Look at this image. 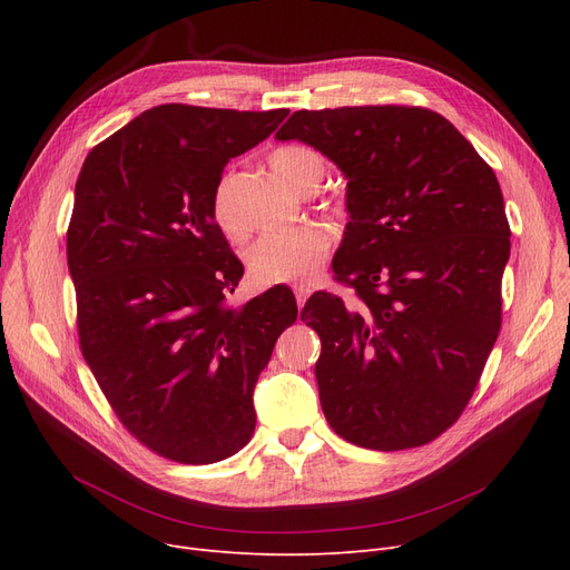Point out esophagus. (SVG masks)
<instances>
[{"instance_id": "1", "label": "esophagus", "mask_w": 570, "mask_h": 570, "mask_svg": "<svg viewBox=\"0 0 570 570\" xmlns=\"http://www.w3.org/2000/svg\"><path fill=\"white\" fill-rule=\"evenodd\" d=\"M293 293H295L297 307H303L305 301H307V295L312 293V288H309V284H295V286H293Z\"/></svg>"}]
</instances>
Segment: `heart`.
<instances>
[{"label":"heart","mask_w":570,"mask_h":570,"mask_svg":"<svg viewBox=\"0 0 570 570\" xmlns=\"http://www.w3.org/2000/svg\"><path fill=\"white\" fill-rule=\"evenodd\" d=\"M269 168L295 191L318 187L323 159L307 145H282L267 157ZM213 219L230 239H245L247 226L239 224L228 196V183L222 179L213 194ZM333 249V235L318 224H305L263 235L247 252V265L256 284H286L312 279Z\"/></svg>","instance_id":"obj_1"}]
</instances>
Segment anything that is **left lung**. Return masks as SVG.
<instances>
[{
  "mask_svg": "<svg viewBox=\"0 0 570 570\" xmlns=\"http://www.w3.org/2000/svg\"><path fill=\"white\" fill-rule=\"evenodd\" d=\"M303 140L348 177L351 222L335 282L301 318L321 337L316 383L331 428L372 451H406L458 423L501 331L511 226L490 164L423 106L295 110Z\"/></svg>",
  "mask_w": 570,
  "mask_h": 570,
  "instance_id": "1",
  "label": "left lung"
}]
</instances>
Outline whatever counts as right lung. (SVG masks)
<instances>
[{
	"mask_svg": "<svg viewBox=\"0 0 570 570\" xmlns=\"http://www.w3.org/2000/svg\"><path fill=\"white\" fill-rule=\"evenodd\" d=\"M286 115L164 104L92 147L78 175L67 261L82 357L125 430L179 464L249 443L254 385L297 318L286 286L228 303L245 267L213 219L228 159Z\"/></svg>",
	"mask_w": 570,
	"mask_h": 570,
	"instance_id": "right-lung-1",
	"label": "right lung"
}]
</instances>
